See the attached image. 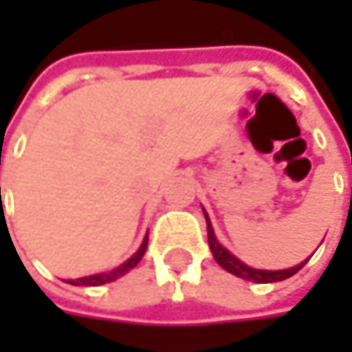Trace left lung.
Instances as JSON below:
<instances>
[{
	"label": "left lung",
	"instance_id": "obj_1",
	"mask_svg": "<svg viewBox=\"0 0 352 352\" xmlns=\"http://www.w3.org/2000/svg\"><path fill=\"white\" fill-rule=\"evenodd\" d=\"M201 210H204V208H201ZM204 216H206V224H208V245H210V250H212L216 263H218L222 269H226L228 273H232V275H236V277H241V279H245V281H254V283H275V281H283V279L296 275V273L310 261V256H308V258L302 261L300 265L289 267V269H279V271H267V269L248 267V265L243 263L241 258H236L228 248H224V246L218 243V239H216V234H214V228H212V222H210V216H208L206 210H204Z\"/></svg>",
	"mask_w": 352,
	"mask_h": 352
}]
</instances>
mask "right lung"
I'll list each match as a JSON object with an SVG mask.
<instances>
[{"label": "right lung", "mask_w": 352, "mask_h": 352, "mask_svg": "<svg viewBox=\"0 0 352 352\" xmlns=\"http://www.w3.org/2000/svg\"><path fill=\"white\" fill-rule=\"evenodd\" d=\"M146 245H148V234L144 236L140 248H138L128 261H124L120 267H116V269H111V271H106V273H96V275H87V277H79V279H69L67 283H71V285H85V287H98V285H104V283H111V281L120 279L122 275H126L130 269H134V267L140 263V258H142L144 252H146Z\"/></svg>", "instance_id": "obj_1"}]
</instances>
